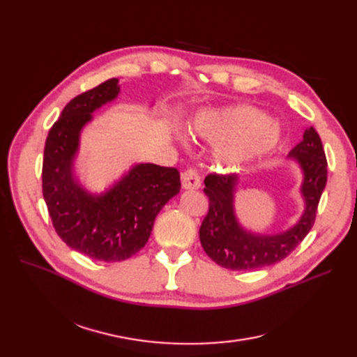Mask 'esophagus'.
<instances>
[{"instance_id": "34e87169", "label": "esophagus", "mask_w": 357, "mask_h": 357, "mask_svg": "<svg viewBox=\"0 0 357 357\" xmlns=\"http://www.w3.org/2000/svg\"><path fill=\"white\" fill-rule=\"evenodd\" d=\"M181 184L184 189H199L200 188V176L196 168H188L181 174Z\"/></svg>"}]
</instances>
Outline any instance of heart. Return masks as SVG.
I'll list each match as a JSON object with an SVG mask.
<instances>
[{
	"label": "heart",
	"mask_w": 357,
	"mask_h": 357,
	"mask_svg": "<svg viewBox=\"0 0 357 357\" xmlns=\"http://www.w3.org/2000/svg\"><path fill=\"white\" fill-rule=\"evenodd\" d=\"M193 130L199 137L220 144L218 161L240 165L273 149L280 135L264 112L252 106L206 110L196 116Z\"/></svg>",
	"instance_id": "b5f03b06"
}]
</instances>
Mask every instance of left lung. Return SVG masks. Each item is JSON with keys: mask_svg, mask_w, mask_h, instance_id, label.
Wrapping results in <instances>:
<instances>
[{"mask_svg": "<svg viewBox=\"0 0 357 357\" xmlns=\"http://www.w3.org/2000/svg\"><path fill=\"white\" fill-rule=\"evenodd\" d=\"M303 174L305 211L299 222L276 235H257L244 229L234 211L236 176L209 174L203 192L209 197V211L199 229L200 244L208 256L229 270H257L284 260L311 231L317 208L327 183V158L317 130H305L303 139L289 152Z\"/></svg>", "mask_w": 357, "mask_h": 357, "instance_id": "1", "label": "left lung"}]
</instances>
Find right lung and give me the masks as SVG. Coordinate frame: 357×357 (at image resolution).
Returning a JSON list of instances; mask_svg holds the SVG:
<instances>
[{"mask_svg": "<svg viewBox=\"0 0 357 357\" xmlns=\"http://www.w3.org/2000/svg\"><path fill=\"white\" fill-rule=\"evenodd\" d=\"M112 78L74 97L50 128L43 152L42 189L59 238L73 250L100 261H123L148 243L154 220L180 192L177 168L138 164L110 190L93 196L74 177L79 133L93 112L117 97Z\"/></svg>", "mask_w": 357, "mask_h": 357, "instance_id": "1", "label": "right lung"}]
</instances>
